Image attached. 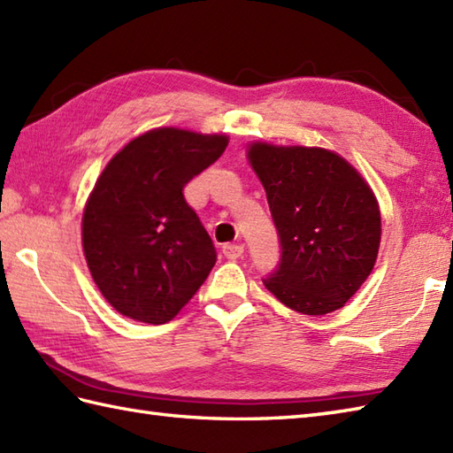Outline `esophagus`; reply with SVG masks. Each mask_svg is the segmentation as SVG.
I'll use <instances>...</instances> for the list:
<instances>
[{
	"instance_id": "34e87169",
	"label": "esophagus",
	"mask_w": 453,
	"mask_h": 453,
	"mask_svg": "<svg viewBox=\"0 0 453 453\" xmlns=\"http://www.w3.org/2000/svg\"><path fill=\"white\" fill-rule=\"evenodd\" d=\"M221 251H224V255L227 258H239L243 255L245 247H243V243H227V245L221 247Z\"/></svg>"
}]
</instances>
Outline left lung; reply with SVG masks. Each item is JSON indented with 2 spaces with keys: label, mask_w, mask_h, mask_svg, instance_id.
<instances>
[{
  "label": "left lung",
  "mask_w": 453,
  "mask_h": 453,
  "mask_svg": "<svg viewBox=\"0 0 453 453\" xmlns=\"http://www.w3.org/2000/svg\"><path fill=\"white\" fill-rule=\"evenodd\" d=\"M247 157L280 237V263L263 278L266 290L303 315L341 310L378 258L381 216L368 182L323 148L255 142Z\"/></svg>",
  "instance_id": "1"
}]
</instances>
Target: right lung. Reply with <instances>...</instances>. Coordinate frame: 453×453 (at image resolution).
Here are the masks:
<instances>
[{"label": "right lung", "mask_w": 453, "mask_h": 453, "mask_svg": "<svg viewBox=\"0 0 453 453\" xmlns=\"http://www.w3.org/2000/svg\"><path fill=\"white\" fill-rule=\"evenodd\" d=\"M226 146L221 134L156 128L127 143L101 173L81 219L83 253L119 313L163 325L204 284L216 249L182 188Z\"/></svg>", "instance_id": "add662e5"}]
</instances>
